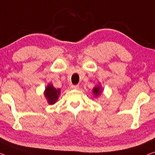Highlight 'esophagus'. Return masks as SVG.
Here are the masks:
<instances>
[{"instance_id":"obj_1","label":"esophagus","mask_w":155,"mask_h":155,"mask_svg":"<svg viewBox=\"0 0 155 155\" xmlns=\"http://www.w3.org/2000/svg\"><path fill=\"white\" fill-rule=\"evenodd\" d=\"M70 88L71 90H78V88H79V86L77 85H71Z\"/></svg>"}]
</instances>
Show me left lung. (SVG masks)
Masks as SVG:
<instances>
[{
  "label": "left lung",
  "instance_id": "8db88e82",
  "mask_svg": "<svg viewBox=\"0 0 155 155\" xmlns=\"http://www.w3.org/2000/svg\"><path fill=\"white\" fill-rule=\"evenodd\" d=\"M103 91V87H101L100 84H99L98 85H95V86L93 87V89H92V93H93L94 96L95 97H100L101 93H102Z\"/></svg>",
  "mask_w": 155,
  "mask_h": 155
}]
</instances>
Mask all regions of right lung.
Here are the masks:
<instances>
[{
    "label": "right lung",
    "instance_id": "right-lung-1",
    "mask_svg": "<svg viewBox=\"0 0 155 155\" xmlns=\"http://www.w3.org/2000/svg\"><path fill=\"white\" fill-rule=\"evenodd\" d=\"M60 94H61V89H56L51 84L47 85L44 92V95L49 104H54L58 100Z\"/></svg>",
    "mask_w": 155,
    "mask_h": 155
}]
</instances>
